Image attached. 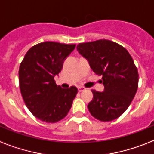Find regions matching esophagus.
Returning <instances> with one entry per match:
<instances>
[{
  "mask_svg": "<svg viewBox=\"0 0 154 154\" xmlns=\"http://www.w3.org/2000/svg\"><path fill=\"white\" fill-rule=\"evenodd\" d=\"M85 89V88H84V87H82V86L78 87V90H79V92H82V91H84Z\"/></svg>",
  "mask_w": 154,
  "mask_h": 154,
  "instance_id": "obj_1",
  "label": "esophagus"
}]
</instances>
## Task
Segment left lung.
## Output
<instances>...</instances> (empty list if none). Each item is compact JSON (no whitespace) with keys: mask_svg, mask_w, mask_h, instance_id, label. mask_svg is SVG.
Returning a JSON list of instances; mask_svg holds the SVG:
<instances>
[{"mask_svg":"<svg viewBox=\"0 0 154 154\" xmlns=\"http://www.w3.org/2000/svg\"><path fill=\"white\" fill-rule=\"evenodd\" d=\"M77 51L88 61L91 69L101 75L104 91L92 89L88 104L91 115L103 122L119 117L127 109L138 88L139 75L127 50L112 41L102 39L80 43Z\"/></svg>","mask_w":154,"mask_h":154,"instance_id":"left-lung-1","label":"left lung"}]
</instances>
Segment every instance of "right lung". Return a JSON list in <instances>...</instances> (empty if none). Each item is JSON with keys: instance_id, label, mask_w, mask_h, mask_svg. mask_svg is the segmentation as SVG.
Returning <instances> with one entry per match:
<instances>
[{"instance_id": "right-lung-1", "label": "right lung", "mask_w": 154, "mask_h": 154, "mask_svg": "<svg viewBox=\"0 0 154 154\" xmlns=\"http://www.w3.org/2000/svg\"><path fill=\"white\" fill-rule=\"evenodd\" d=\"M75 45L42 42L31 47L19 68V85L30 112L45 123H56L67 116L78 89H62L54 78Z\"/></svg>"}]
</instances>
